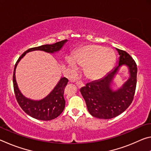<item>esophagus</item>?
Wrapping results in <instances>:
<instances>
[{"mask_svg": "<svg viewBox=\"0 0 151 151\" xmlns=\"http://www.w3.org/2000/svg\"><path fill=\"white\" fill-rule=\"evenodd\" d=\"M76 84L78 88H81V87H83V86H84V84L83 83V81H77L76 83Z\"/></svg>", "mask_w": 151, "mask_h": 151, "instance_id": "obj_1", "label": "esophagus"}]
</instances>
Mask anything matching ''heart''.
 <instances>
[{
	"label": "heart",
	"mask_w": 151,
	"mask_h": 151,
	"mask_svg": "<svg viewBox=\"0 0 151 151\" xmlns=\"http://www.w3.org/2000/svg\"><path fill=\"white\" fill-rule=\"evenodd\" d=\"M115 54L110 48L96 45H86L76 51L73 60L68 59L71 68L77 69L76 64L85 67V75L91 79L103 77L108 73L115 61Z\"/></svg>",
	"instance_id": "heart-1"
}]
</instances>
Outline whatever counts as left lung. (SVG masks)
Listing matches in <instances>:
<instances>
[{
    "label": "left lung",
    "instance_id": "left-lung-1",
    "mask_svg": "<svg viewBox=\"0 0 151 151\" xmlns=\"http://www.w3.org/2000/svg\"><path fill=\"white\" fill-rule=\"evenodd\" d=\"M116 50L120 56L119 65L103 78L86 83L81 88L89 113L96 118H114L123 112L133 101L137 86V64L126 51ZM122 65L128 66L130 78L121 88L113 91L110 88V83Z\"/></svg>",
    "mask_w": 151,
    "mask_h": 151
}]
</instances>
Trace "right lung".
<instances>
[{
    "label": "right lung",
    "instance_id": "add662e5",
    "mask_svg": "<svg viewBox=\"0 0 151 151\" xmlns=\"http://www.w3.org/2000/svg\"><path fill=\"white\" fill-rule=\"evenodd\" d=\"M66 41L67 40H63L62 41L57 42L52 45H45L40 47L29 48L20 56L15 64L13 77H12L15 97L21 109L32 118L41 121H50L57 118L62 113L65 106L64 91L68 80L65 77L61 78L52 92L42 100H30L22 95L18 88L16 78H15V70L21 58L27 52L33 50H42L47 52L54 53L60 50Z\"/></svg>",
    "mask_w": 151,
    "mask_h": 151
}]
</instances>
